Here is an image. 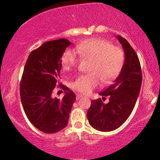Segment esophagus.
Instances as JSON below:
<instances>
[{
	"label": "esophagus",
	"mask_w": 160,
	"mask_h": 160,
	"mask_svg": "<svg viewBox=\"0 0 160 160\" xmlns=\"http://www.w3.org/2000/svg\"><path fill=\"white\" fill-rule=\"evenodd\" d=\"M83 95H82V94H77L76 95V99H79L80 98H81V97H82Z\"/></svg>",
	"instance_id": "esophagus-1"
}]
</instances>
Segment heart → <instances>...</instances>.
I'll use <instances>...</instances> for the list:
<instances>
[{"label":"heart","instance_id":"heart-1","mask_svg":"<svg viewBox=\"0 0 160 160\" xmlns=\"http://www.w3.org/2000/svg\"><path fill=\"white\" fill-rule=\"evenodd\" d=\"M75 51L91 61L88 69L91 72L80 75L71 84L74 90L83 94H90L99 85V79L104 83L113 80L120 73L125 61L122 48L102 39L85 40L77 46ZM61 61L63 69L69 71L77 65L78 57L73 50L67 48Z\"/></svg>","mask_w":160,"mask_h":160}]
</instances>
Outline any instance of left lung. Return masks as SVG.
Masks as SVG:
<instances>
[{
  "mask_svg": "<svg viewBox=\"0 0 160 160\" xmlns=\"http://www.w3.org/2000/svg\"><path fill=\"white\" fill-rule=\"evenodd\" d=\"M116 38L122 45L125 61L122 70L112 85L99 94L109 97V102L92 100L87 113L89 123L94 129L108 132L116 130L128 119L136 103L142 83L140 61L133 48L122 37Z\"/></svg>",
  "mask_w": 160,
  "mask_h": 160,
  "instance_id": "1",
  "label": "left lung"
}]
</instances>
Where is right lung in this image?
<instances>
[{"mask_svg": "<svg viewBox=\"0 0 160 160\" xmlns=\"http://www.w3.org/2000/svg\"><path fill=\"white\" fill-rule=\"evenodd\" d=\"M70 44L66 39L45 42L32 51L24 68L20 86L22 104L29 121L46 133L66 128L75 101L73 92L60 83L64 97L58 99L52 95L60 78L61 56Z\"/></svg>", "mask_w": 160, "mask_h": 160, "instance_id": "add662e5", "label": "right lung"}]
</instances>
